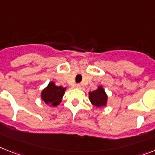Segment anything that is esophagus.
I'll list each match as a JSON object with an SVG mask.
<instances>
[{"instance_id":"34e87169","label":"esophagus","mask_w":155,"mask_h":155,"mask_svg":"<svg viewBox=\"0 0 155 155\" xmlns=\"http://www.w3.org/2000/svg\"><path fill=\"white\" fill-rule=\"evenodd\" d=\"M75 87H76V88H78V89H79V88H81V85L80 84H76Z\"/></svg>"}]
</instances>
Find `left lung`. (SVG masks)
<instances>
[{
  "label": "left lung",
  "instance_id": "1",
  "mask_svg": "<svg viewBox=\"0 0 155 155\" xmlns=\"http://www.w3.org/2000/svg\"><path fill=\"white\" fill-rule=\"evenodd\" d=\"M89 98L93 106L97 108L104 107L107 104L108 96L102 86H98L97 89L89 93Z\"/></svg>",
  "mask_w": 155,
  "mask_h": 155
}]
</instances>
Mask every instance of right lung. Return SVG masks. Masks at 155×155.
I'll return each mask as SVG.
<instances>
[{
  "mask_svg": "<svg viewBox=\"0 0 155 155\" xmlns=\"http://www.w3.org/2000/svg\"><path fill=\"white\" fill-rule=\"evenodd\" d=\"M66 88L57 86L53 81L48 84L45 89L41 93V98L47 105L51 107H56L61 103Z\"/></svg>",
  "mask_w": 155,
  "mask_h": 155,
  "instance_id": "right-lung-1",
  "label": "right lung"
}]
</instances>
